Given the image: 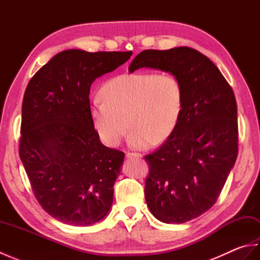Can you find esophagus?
<instances>
[{
    "instance_id": "1",
    "label": "esophagus",
    "mask_w": 260,
    "mask_h": 260,
    "mask_svg": "<svg viewBox=\"0 0 260 260\" xmlns=\"http://www.w3.org/2000/svg\"><path fill=\"white\" fill-rule=\"evenodd\" d=\"M126 157L127 158H133V157L140 158V157H142V154H140V153H126Z\"/></svg>"
}]
</instances>
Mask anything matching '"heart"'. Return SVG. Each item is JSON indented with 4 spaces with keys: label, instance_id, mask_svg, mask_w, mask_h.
<instances>
[{
    "label": "heart",
    "instance_id": "obj_1",
    "mask_svg": "<svg viewBox=\"0 0 260 260\" xmlns=\"http://www.w3.org/2000/svg\"><path fill=\"white\" fill-rule=\"evenodd\" d=\"M103 99L90 105V118L104 144H120L128 125L127 143L143 150L172 135L183 107V88L172 74H121L101 89ZM129 121L127 124L125 120Z\"/></svg>",
    "mask_w": 260,
    "mask_h": 260
}]
</instances>
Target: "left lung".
<instances>
[{"instance_id":"8db88e82","label":"left lung","mask_w":260,"mask_h":260,"mask_svg":"<svg viewBox=\"0 0 260 260\" xmlns=\"http://www.w3.org/2000/svg\"><path fill=\"white\" fill-rule=\"evenodd\" d=\"M151 68L172 74L183 88L179 123L150 155L145 183L147 207L165 223H183L211 208L238 155L237 103L211 60L196 49L144 50L128 73Z\"/></svg>"}]
</instances>
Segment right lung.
Instances as JSON below:
<instances>
[{"label": "right lung", "mask_w": 260, "mask_h": 260, "mask_svg": "<svg viewBox=\"0 0 260 260\" xmlns=\"http://www.w3.org/2000/svg\"><path fill=\"white\" fill-rule=\"evenodd\" d=\"M132 56L70 49L32 77L22 103L20 157L41 207L59 221L85 227L113 204L124 153L105 146L90 118V86Z\"/></svg>", "instance_id": "add662e5"}]
</instances>
